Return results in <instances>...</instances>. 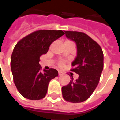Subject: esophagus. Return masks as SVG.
Wrapping results in <instances>:
<instances>
[{"mask_svg": "<svg viewBox=\"0 0 120 120\" xmlns=\"http://www.w3.org/2000/svg\"><path fill=\"white\" fill-rule=\"evenodd\" d=\"M62 74H63V72H60V71L58 72V75H59V76H61V75H62Z\"/></svg>", "mask_w": 120, "mask_h": 120, "instance_id": "obj_1", "label": "esophagus"}]
</instances>
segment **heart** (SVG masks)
I'll list each match as a JSON object with an SVG mask.
<instances>
[{"instance_id": "1", "label": "heart", "mask_w": 120, "mask_h": 120, "mask_svg": "<svg viewBox=\"0 0 120 120\" xmlns=\"http://www.w3.org/2000/svg\"><path fill=\"white\" fill-rule=\"evenodd\" d=\"M59 65H60V66H62V62H60V64H59Z\"/></svg>"}]
</instances>
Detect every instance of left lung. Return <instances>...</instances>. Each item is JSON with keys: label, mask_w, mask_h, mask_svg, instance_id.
Returning a JSON list of instances; mask_svg holds the SVG:
<instances>
[{"label": "left lung", "mask_w": 120, "mask_h": 120, "mask_svg": "<svg viewBox=\"0 0 120 120\" xmlns=\"http://www.w3.org/2000/svg\"><path fill=\"white\" fill-rule=\"evenodd\" d=\"M66 36L76 44L77 56L71 70L79 75L62 88V96L69 102L80 103L88 99L96 88L104 68V54L100 45L84 32L65 31Z\"/></svg>", "instance_id": "8db88e82"}]
</instances>
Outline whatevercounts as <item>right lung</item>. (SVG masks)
<instances>
[{"label":"right lung","mask_w":120,"mask_h":120,"mask_svg":"<svg viewBox=\"0 0 120 120\" xmlns=\"http://www.w3.org/2000/svg\"><path fill=\"white\" fill-rule=\"evenodd\" d=\"M64 34L62 30H40L16 44L11 67L15 86L23 97L32 100L45 97L50 81L58 76V72L53 68L42 72L40 57L46 54L50 44Z\"/></svg>","instance_id":"right-lung-1"}]
</instances>
